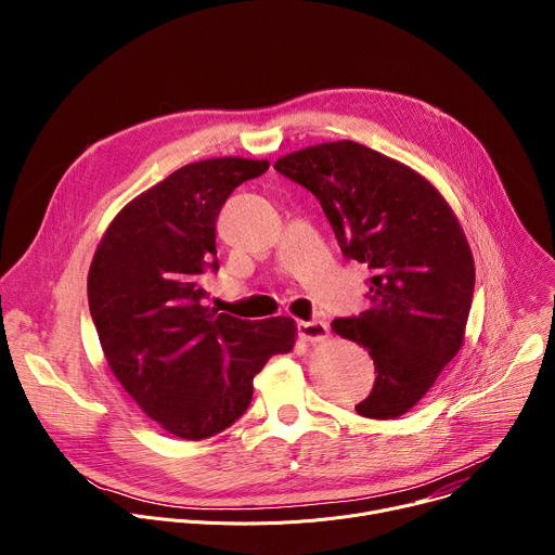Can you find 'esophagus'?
Instances as JSON below:
<instances>
[{
  "instance_id": "esophagus-1",
  "label": "esophagus",
  "mask_w": 555,
  "mask_h": 555,
  "mask_svg": "<svg viewBox=\"0 0 555 555\" xmlns=\"http://www.w3.org/2000/svg\"><path fill=\"white\" fill-rule=\"evenodd\" d=\"M298 336L307 343H321L330 336V327L323 321H305L298 323Z\"/></svg>"
}]
</instances>
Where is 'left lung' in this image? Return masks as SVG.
I'll return each instance as SVG.
<instances>
[{"mask_svg": "<svg viewBox=\"0 0 555 555\" xmlns=\"http://www.w3.org/2000/svg\"><path fill=\"white\" fill-rule=\"evenodd\" d=\"M274 169L321 202L345 259L371 274L369 309L332 323L375 364L356 411L404 415L463 345L474 259L456 217L413 169L351 140L300 149Z\"/></svg>", "mask_w": 555, "mask_h": 555, "instance_id": "8db88e82", "label": "left lung"}]
</instances>
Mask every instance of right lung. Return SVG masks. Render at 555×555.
<instances>
[{"mask_svg": "<svg viewBox=\"0 0 555 555\" xmlns=\"http://www.w3.org/2000/svg\"><path fill=\"white\" fill-rule=\"evenodd\" d=\"M268 169L244 157L178 169L116 215L90 268V313L114 375L182 439L232 426L250 406L255 375L294 347L285 315L242 321L206 307L204 279L219 270V210Z\"/></svg>", "mask_w": 555, "mask_h": 555, "instance_id": "obj_1", "label": "right lung"}]
</instances>
